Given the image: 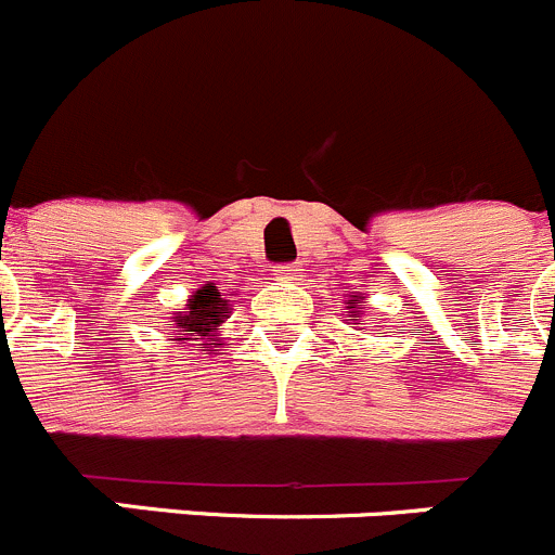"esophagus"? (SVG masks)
I'll return each mask as SVG.
<instances>
[{"label":"esophagus","mask_w":555,"mask_h":555,"mask_svg":"<svg viewBox=\"0 0 555 555\" xmlns=\"http://www.w3.org/2000/svg\"><path fill=\"white\" fill-rule=\"evenodd\" d=\"M272 272H274V278H278V281H294V278H299L297 263H278Z\"/></svg>","instance_id":"obj_1"}]
</instances>
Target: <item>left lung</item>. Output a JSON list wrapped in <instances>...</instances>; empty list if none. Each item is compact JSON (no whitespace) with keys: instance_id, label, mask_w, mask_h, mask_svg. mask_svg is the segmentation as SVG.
Segmentation results:
<instances>
[{"instance_id":"left-lung-1","label":"left lung","mask_w":555,"mask_h":555,"mask_svg":"<svg viewBox=\"0 0 555 555\" xmlns=\"http://www.w3.org/2000/svg\"><path fill=\"white\" fill-rule=\"evenodd\" d=\"M351 302H360V299H351Z\"/></svg>"}]
</instances>
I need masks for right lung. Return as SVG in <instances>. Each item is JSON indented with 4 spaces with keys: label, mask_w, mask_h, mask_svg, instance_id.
Instances as JSON below:
<instances>
[{
    "label": "right lung",
    "mask_w": 555,
    "mask_h": 555,
    "mask_svg": "<svg viewBox=\"0 0 555 555\" xmlns=\"http://www.w3.org/2000/svg\"><path fill=\"white\" fill-rule=\"evenodd\" d=\"M229 299L218 292V286L207 283L193 294L184 313L177 315V330H173L177 340H202L198 346L204 348L220 346V343H215V335L229 319Z\"/></svg>",
    "instance_id": "right-lung-1"
}]
</instances>
